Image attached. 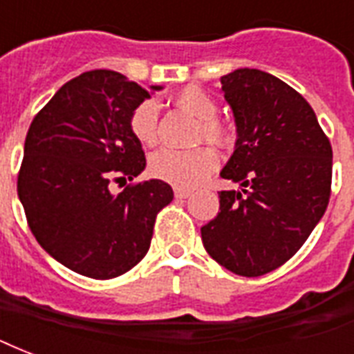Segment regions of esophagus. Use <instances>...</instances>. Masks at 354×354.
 Wrapping results in <instances>:
<instances>
[{
	"instance_id": "1",
	"label": "esophagus",
	"mask_w": 354,
	"mask_h": 354,
	"mask_svg": "<svg viewBox=\"0 0 354 354\" xmlns=\"http://www.w3.org/2000/svg\"><path fill=\"white\" fill-rule=\"evenodd\" d=\"M192 196V190H187V188H175V198L177 199H187Z\"/></svg>"
}]
</instances>
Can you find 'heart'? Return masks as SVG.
Masks as SVG:
<instances>
[{
	"label": "heart",
	"mask_w": 354,
	"mask_h": 354,
	"mask_svg": "<svg viewBox=\"0 0 354 354\" xmlns=\"http://www.w3.org/2000/svg\"><path fill=\"white\" fill-rule=\"evenodd\" d=\"M175 104L199 119L198 138L214 143L218 147H227L233 142V134L227 124L218 119V104L203 89L188 86L175 95ZM158 106L153 100H143L132 110L129 129L132 136L143 145H155L158 138ZM218 155L212 147H196L190 151L162 149L151 156L149 171L156 179L169 183L174 187L194 188L218 167Z\"/></svg>",
	"instance_id": "obj_1"
}]
</instances>
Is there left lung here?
<instances>
[{"instance_id": "1", "label": "left lung", "mask_w": 354, "mask_h": 354, "mask_svg": "<svg viewBox=\"0 0 354 354\" xmlns=\"http://www.w3.org/2000/svg\"><path fill=\"white\" fill-rule=\"evenodd\" d=\"M237 123V145L222 177L220 212L201 227L207 254L256 278L281 267L325 214L332 147L304 97L276 76L239 68L220 78Z\"/></svg>"}]
</instances>
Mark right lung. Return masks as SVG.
<instances>
[{
    "label": "right lung",
    "instance_id": "add662e5",
    "mask_svg": "<svg viewBox=\"0 0 354 354\" xmlns=\"http://www.w3.org/2000/svg\"><path fill=\"white\" fill-rule=\"evenodd\" d=\"M145 98L123 74L89 71L55 93L26 136L16 190L29 230L54 259L87 278L110 280L136 267L156 214L174 199L160 179L110 190L145 167L142 143L129 129Z\"/></svg>",
    "mask_w": 354,
    "mask_h": 354
}]
</instances>
